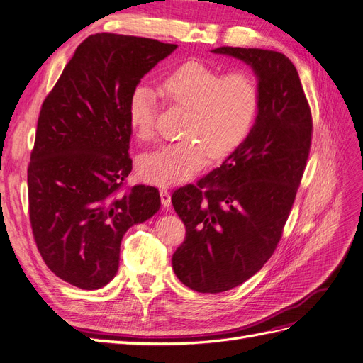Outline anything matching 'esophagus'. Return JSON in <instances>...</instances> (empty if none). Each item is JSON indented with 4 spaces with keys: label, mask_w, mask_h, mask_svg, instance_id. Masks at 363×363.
Instances as JSON below:
<instances>
[{
    "label": "esophagus",
    "mask_w": 363,
    "mask_h": 363,
    "mask_svg": "<svg viewBox=\"0 0 363 363\" xmlns=\"http://www.w3.org/2000/svg\"><path fill=\"white\" fill-rule=\"evenodd\" d=\"M160 200H162V206L164 208H168L171 206V194L168 189H164V188L160 189Z\"/></svg>",
    "instance_id": "34e87169"
}]
</instances>
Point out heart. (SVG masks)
I'll return each mask as SVG.
<instances>
[{"label": "heart", "mask_w": 363, "mask_h": 363, "mask_svg": "<svg viewBox=\"0 0 363 363\" xmlns=\"http://www.w3.org/2000/svg\"><path fill=\"white\" fill-rule=\"evenodd\" d=\"M164 100L183 106L180 140L162 145L138 160L142 179L157 186H174L188 182L207 162L224 159L242 145L255 125L260 92L255 75L235 69L221 75L200 62H186L171 71L160 84ZM159 95L147 83L131 89L127 100V119L139 140L156 135Z\"/></svg>", "instance_id": "heart-1"}]
</instances>
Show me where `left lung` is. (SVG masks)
Masks as SVG:
<instances>
[{
  "label": "left lung",
  "instance_id": "1",
  "mask_svg": "<svg viewBox=\"0 0 363 363\" xmlns=\"http://www.w3.org/2000/svg\"><path fill=\"white\" fill-rule=\"evenodd\" d=\"M250 65L260 101L250 135L219 168L174 191L186 225L172 255L179 280L196 292L233 289L262 269L281 238L312 140V115L294 63L281 52L219 47Z\"/></svg>",
  "mask_w": 363,
  "mask_h": 363
}]
</instances>
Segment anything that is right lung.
Wrapping results in <instances>:
<instances>
[{
    "label": "right lung",
    "mask_w": 363,
    "mask_h": 363,
    "mask_svg": "<svg viewBox=\"0 0 363 363\" xmlns=\"http://www.w3.org/2000/svg\"><path fill=\"white\" fill-rule=\"evenodd\" d=\"M175 48L96 33L77 47L42 104L27 175L30 223L43 262L72 286H106L127 230L160 208L152 186L121 192L131 171L127 100Z\"/></svg>",
    "instance_id": "1"
}]
</instances>
